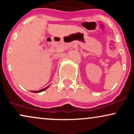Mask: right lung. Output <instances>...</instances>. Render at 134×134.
Returning <instances> with one entry per match:
<instances>
[{
    "instance_id": "right-lung-1",
    "label": "right lung",
    "mask_w": 134,
    "mask_h": 134,
    "mask_svg": "<svg viewBox=\"0 0 134 134\" xmlns=\"http://www.w3.org/2000/svg\"><path fill=\"white\" fill-rule=\"evenodd\" d=\"M49 86H50V85H49L48 86H47V87H45V88L43 89V90H39V91H31V92H33V93H40V92H42V91H43L47 90V89L48 87Z\"/></svg>"
}]
</instances>
